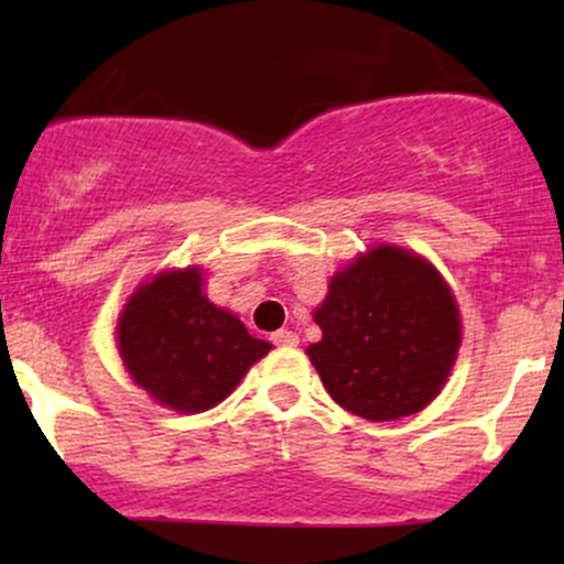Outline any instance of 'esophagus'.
<instances>
[{"instance_id": "esophagus-1", "label": "esophagus", "mask_w": 564, "mask_h": 564, "mask_svg": "<svg viewBox=\"0 0 564 564\" xmlns=\"http://www.w3.org/2000/svg\"><path fill=\"white\" fill-rule=\"evenodd\" d=\"M270 341L278 347H294V345H300V336H296L294 332H289V328H281V332H275L273 336H270Z\"/></svg>"}]
</instances>
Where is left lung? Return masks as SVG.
Returning a JSON list of instances; mask_svg holds the SVG:
<instances>
[{"label":"left lung","instance_id":"left-lung-1","mask_svg":"<svg viewBox=\"0 0 564 564\" xmlns=\"http://www.w3.org/2000/svg\"><path fill=\"white\" fill-rule=\"evenodd\" d=\"M307 347L323 387L368 422L419 413L443 390L462 347L458 304L430 262L377 246L328 283Z\"/></svg>","mask_w":564,"mask_h":564}]
</instances>
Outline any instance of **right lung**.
<instances>
[{"label":"right lung","mask_w":564,"mask_h":564,"mask_svg":"<svg viewBox=\"0 0 564 564\" xmlns=\"http://www.w3.org/2000/svg\"><path fill=\"white\" fill-rule=\"evenodd\" d=\"M198 268L166 270L129 296L116 341L129 377L161 405L200 413L223 403L270 341L206 300Z\"/></svg>","instance_id":"1"}]
</instances>
